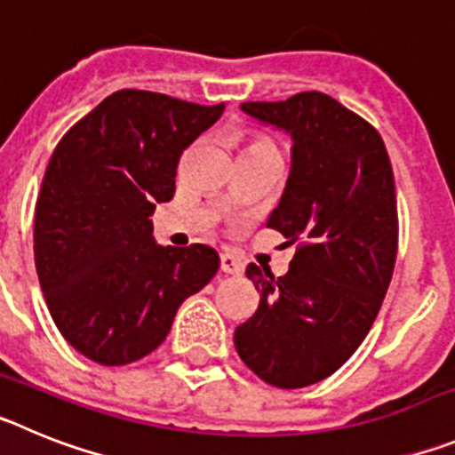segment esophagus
Instances as JSON below:
<instances>
[{
    "mask_svg": "<svg viewBox=\"0 0 455 455\" xmlns=\"http://www.w3.org/2000/svg\"><path fill=\"white\" fill-rule=\"evenodd\" d=\"M220 268H223V273H230V275H241L243 273V262L236 255L225 252V255H220Z\"/></svg>",
    "mask_w": 455,
    "mask_h": 455,
    "instance_id": "obj_1",
    "label": "esophagus"
}]
</instances>
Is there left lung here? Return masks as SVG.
Returning <instances> with one entry per match:
<instances>
[{
  "instance_id": "obj_1",
  "label": "left lung",
  "mask_w": 455,
  "mask_h": 455,
  "mask_svg": "<svg viewBox=\"0 0 455 455\" xmlns=\"http://www.w3.org/2000/svg\"><path fill=\"white\" fill-rule=\"evenodd\" d=\"M241 111L291 139V171L267 225L299 243L289 271L248 264L257 312L235 331L239 357L268 385L335 373L371 331L396 262L392 164L376 130L325 92Z\"/></svg>"
}]
</instances>
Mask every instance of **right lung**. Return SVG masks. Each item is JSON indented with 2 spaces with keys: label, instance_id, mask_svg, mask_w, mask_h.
Returning <instances> with one entry per match:
<instances>
[{
  "label": "right lung",
  "instance_id": "add662e5",
  "mask_svg": "<svg viewBox=\"0 0 455 455\" xmlns=\"http://www.w3.org/2000/svg\"><path fill=\"white\" fill-rule=\"evenodd\" d=\"M223 108L127 88L59 140L36 203V271L56 328L92 363L120 367L155 351L180 305L219 271L204 243L159 246L150 216L172 198L182 152Z\"/></svg>",
  "mask_w": 455,
  "mask_h": 455
}]
</instances>
